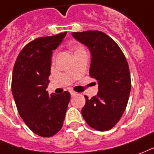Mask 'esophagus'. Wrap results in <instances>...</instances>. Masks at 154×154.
Returning a JSON list of instances; mask_svg holds the SVG:
<instances>
[{
	"label": "esophagus",
	"instance_id": "34e87169",
	"mask_svg": "<svg viewBox=\"0 0 154 154\" xmlns=\"http://www.w3.org/2000/svg\"><path fill=\"white\" fill-rule=\"evenodd\" d=\"M70 95H71L72 97H74V96H75L76 95V93L75 92H74V91H70Z\"/></svg>",
	"mask_w": 154,
	"mask_h": 154
}]
</instances>
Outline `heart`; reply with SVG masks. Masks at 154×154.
I'll use <instances>...</instances> for the list:
<instances>
[{
	"label": "heart",
	"instance_id": "obj_1",
	"mask_svg": "<svg viewBox=\"0 0 154 154\" xmlns=\"http://www.w3.org/2000/svg\"><path fill=\"white\" fill-rule=\"evenodd\" d=\"M85 51L84 50V48H82V47H77V48H75V52H77V51ZM55 57V55L53 56V58Z\"/></svg>",
	"mask_w": 154,
	"mask_h": 154
}]
</instances>
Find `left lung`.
<instances>
[{
  "label": "left lung",
  "mask_w": 154,
  "mask_h": 154,
  "mask_svg": "<svg viewBox=\"0 0 154 154\" xmlns=\"http://www.w3.org/2000/svg\"><path fill=\"white\" fill-rule=\"evenodd\" d=\"M91 52L89 74L98 85V93L86 99L82 116L87 124L99 131H109L123 115L131 88L127 60L112 38L100 31L72 32Z\"/></svg>",
  "instance_id": "obj_1"
}]
</instances>
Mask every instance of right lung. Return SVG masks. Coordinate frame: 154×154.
I'll use <instances>...</instances> for the list:
<instances>
[{
  "instance_id": "add662e5",
  "label": "right lung",
  "mask_w": 154,
  "mask_h": 154,
  "mask_svg": "<svg viewBox=\"0 0 154 154\" xmlns=\"http://www.w3.org/2000/svg\"><path fill=\"white\" fill-rule=\"evenodd\" d=\"M66 32L30 42L14 63L11 90L19 114L30 130L42 137L56 134L63 125L70 94L49 95L46 88L51 74L52 51Z\"/></svg>"
}]
</instances>
